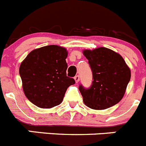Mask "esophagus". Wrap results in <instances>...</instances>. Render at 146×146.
<instances>
[{
	"label": "esophagus",
	"mask_w": 146,
	"mask_h": 146,
	"mask_svg": "<svg viewBox=\"0 0 146 146\" xmlns=\"http://www.w3.org/2000/svg\"><path fill=\"white\" fill-rule=\"evenodd\" d=\"M74 80H75V82L77 83L79 82V81H80V76L79 75H77L74 77Z\"/></svg>",
	"instance_id": "34e87169"
}]
</instances>
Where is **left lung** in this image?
Masks as SVG:
<instances>
[{
    "mask_svg": "<svg viewBox=\"0 0 146 146\" xmlns=\"http://www.w3.org/2000/svg\"><path fill=\"white\" fill-rule=\"evenodd\" d=\"M92 72L89 88L79 87L84 104L94 110H105L118 103L130 80V70L119 54L105 47L84 50Z\"/></svg>",
    "mask_w": 146,
    "mask_h": 146,
    "instance_id": "8db88e82",
    "label": "left lung"
}]
</instances>
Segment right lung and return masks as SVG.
Here are the masks:
<instances>
[{
    "label": "right lung",
    "instance_id": "obj_1",
    "mask_svg": "<svg viewBox=\"0 0 146 146\" xmlns=\"http://www.w3.org/2000/svg\"><path fill=\"white\" fill-rule=\"evenodd\" d=\"M66 48L50 45L33 50L21 64L23 90L31 102L41 108L62 103L66 90L75 84L66 76Z\"/></svg>",
    "mask_w": 146,
    "mask_h": 146
}]
</instances>
